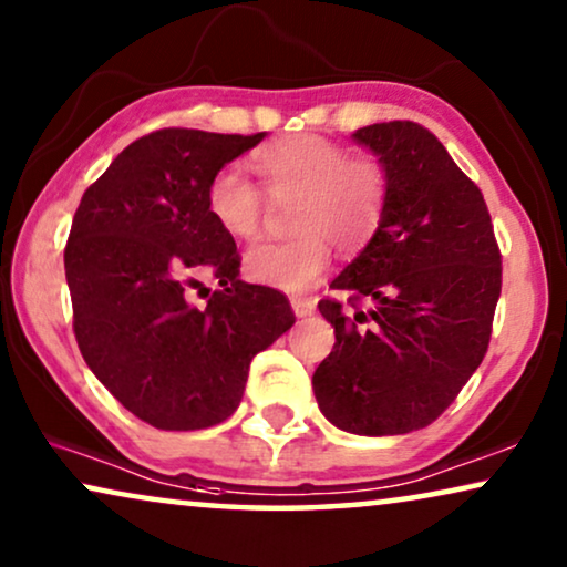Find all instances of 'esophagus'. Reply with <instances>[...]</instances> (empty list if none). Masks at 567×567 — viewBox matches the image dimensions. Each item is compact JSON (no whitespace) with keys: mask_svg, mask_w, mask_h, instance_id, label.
Masks as SVG:
<instances>
[{"mask_svg":"<svg viewBox=\"0 0 567 567\" xmlns=\"http://www.w3.org/2000/svg\"><path fill=\"white\" fill-rule=\"evenodd\" d=\"M291 309L297 317H307L315 312V299L309 297H291Z\"/></svg>","mask_w":567,"mask_h":567,"instance_id":"1","label":"esophagus"}]
</instances>
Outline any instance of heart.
Here are the masks:
<instances>
[{
  "mask_svg": "<svg viewBox=\"0 0 567 567\" xmlns=\"http://www.w3.org/2000/svg\"><path fill=\"white\" fill-rule=\"evenodd\" d=\"M262 185L276 200H297L291 243H266L245 255L255 284L305 291L320 281L332 245L361 250L377 235L390 198V175L371 154L351 157L346 146L322 136H289L255 157ZM212 219L235 239H255L262 221L260 188L239 167H224L206 190Z\"/></svg>",
  "mask_w": 567,
  "mask_h": 567,
  "instance_id": "obj_1",
  "label": "heart"
}]
</instances>
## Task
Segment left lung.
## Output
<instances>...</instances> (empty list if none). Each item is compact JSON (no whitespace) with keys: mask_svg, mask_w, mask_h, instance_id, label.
Returning <instances> with one entry per match:
<instances>
[{"mask_svg":"<svg viewBox=\"0 0 567 567\" xmlns=\"http://www.w3.org/2000/svg\"><path fill=\"white\" fill-rule=\"evenodd\" d=\"M351 138L386 167L390 198L377 235L330 284L371 307L320 301L336 346L312 390L336 429L398 436L436 421L483 363L501 252L483 193L429 128L390 121Z\"/></svg>","mask_w":567,"mask_h":567,"instance_id":"8db88e82","label":"left lung"}]
</instances>
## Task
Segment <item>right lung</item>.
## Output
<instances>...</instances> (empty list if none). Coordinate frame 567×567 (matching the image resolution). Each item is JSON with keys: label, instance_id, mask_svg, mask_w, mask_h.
<instances>
[{"label": "right lung", "instance_id": "1", "mask_svg": "<svg viewBox=\"0 0 567 567\" xmlns=\"http://www.w3.org/2000/svg\"><path fill=\"white\" fill-rule=\"evenodd\" d=\"M266 136L162 128L84 190L64 250L76 346L144 423L198 431L235 413L250 361L291 328L289 299L239 281L237 245L206 208L224 165ZM200 275L220 278L204 308Z\"/></svg>", "mask_w": 567, "mask_h": 567}]
</instances>
